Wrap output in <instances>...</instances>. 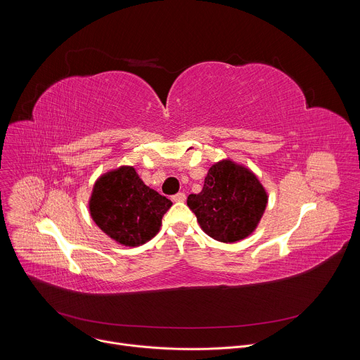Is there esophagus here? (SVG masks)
<instances>
[{
	"label": "esophagus",
	"mask_w": 360,
	"mask_h": 360,
	"mask_svg": "<svg viewBox=\"0 0 360 360\" xmlns=\"http://www.w3.org/2000/svg\"><path fill=\"white\" fill-rule=\"evenodd\" d=\"M171 199H172L174 202H185V199H186V195H185L184 192H179V193L174 195Z\"/></svg>",
	"instance_id": "obj_1"
}]
</instances>
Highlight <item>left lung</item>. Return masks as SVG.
I'll return each mask as SVG.
<instances>
[{"label":"left lung","instance_id":"1","mask_svg":"<svg viewBox=\"0 0 360 360\" xmlns=\"http://www.w3.org/2000/svg\"><path fill=\"white\" fill-rule=\"evenodd\" d=\"M186 203L205 233L233 243L258 226L266 210L268 193L250 169L224 160L210 168L202 191L191 193Z\"/></svg>","mask_w":360,"mask_h":360}]
</instances>
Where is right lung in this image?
<instances>
[{
	"label": "right lung",
	"mask_w": 360,
	"mask_h": 360,
	"mask_svg": "<svg viewBox=\"0 0 360 360\" xmlns=\"http://www.w3.org/2000/svg\"><path fill=\"white\" fill-rule=\"evenodd\" d=\"M172 202L146 186L134 167L101 175L89 198V212L98 228L115 242L139 246L155 236Z\"/></svg>",
	"instance_id": "right-lung-1"
}]
</instances>
